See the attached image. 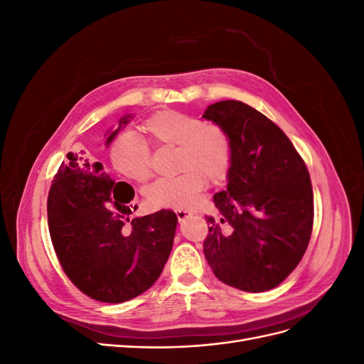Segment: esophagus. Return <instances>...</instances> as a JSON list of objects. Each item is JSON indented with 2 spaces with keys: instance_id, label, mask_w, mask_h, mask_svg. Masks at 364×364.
Instances as JSON below:
<instances>
[{
  "instance_id": "34e87169",
  "label": "esophagus",
  "mask_w": 364,
  "mask_h": 364,
  "mask_svg": "<svg viewBox=\"0 0 364 364\" xmlns=\"http://www.w3.org/2000/svg\"><path fill=\"white\" fill-rule=\"evenodd\" d=\"M176 215H178L179 222H181V220H185L186 217H190L191 213L190 211H183V209H178V211H176Z\"/></svg>"
}]
</instances>
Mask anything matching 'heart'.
Returning a JSON list of instances; mask_svg holds the SVG:
<instances>
[{"label": "heart", "instance_id": "obj_1", "mask_svg": "<svg viewBox=\"0 0 364 364\" xmlns=\"http://www.w3.org/2000/svg\"><path fill=\"white\" fill-rule=\"evenodd\" d=\"M142 130L155 146H176L173 178H161L146 190L149 203L173 209H191L200 199L206 179L223 181L232 165V141L218 124L165 109L147 118ZM114 168L134 182H146L150 174V149L138 136L123 132L109 149Z\"/></svg>", "mask_w": 364, "mask_h": 364}]
</instances>
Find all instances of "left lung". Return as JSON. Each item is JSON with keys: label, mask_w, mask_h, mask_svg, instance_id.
Instances as JSON below:
<instances>
[{"label": "left lung", "mask_w": 364, "mask_h": 364, "mask_svg": "<svg viewBox=\"0 0 364 364\" xmlns=\"http://www.w3.org/2000/svg\"><path fill=\"white\" fill-rule=\"evenodd\" d=\"M205 119L232 141V165L218 209L206 217L203 253L215 277L243 291H266L296 269L313 230L310 173L284 132L237 100L206 107Z\"/></svg>", "instance_id": "1"}]
</instances>
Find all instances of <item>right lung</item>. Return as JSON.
<instances>
[{
    "mask_svg": "<svg viewBox=\"0 0 364 364\" xmlns=\"http://www.w3.org/2000/svg\"><path fill=\"white\" fill-rule=\"evenodd\" d=\"M130 115L109 134L111 144ZM48 193V229L60 266L95 301L134 299L156 282L173 247L178 217L170 209L129 218L135 191L102 162L68 153ZM136 208V206H135Z\"/></svg>",
    "mask_w": 364,
    "mask_h": 364,
    "instance_id": "add662e5",
    "label": "right lung"
}]
</instances>
